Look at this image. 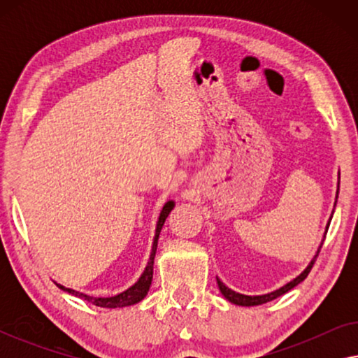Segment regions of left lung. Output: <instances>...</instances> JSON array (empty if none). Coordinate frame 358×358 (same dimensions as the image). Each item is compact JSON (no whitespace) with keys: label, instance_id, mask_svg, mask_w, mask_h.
Instances as JSON below:
<instances>
[{"label":"left lung","instance_id":"left-lung-1","mask_svg":"<svg viewBox=\"0 0 358 358\" xmlns=\"http://www.w3.org/2000/svg\"><path fill=\"white\" fill-rule=\"evenodd\" d=\"M339 180H341V174H339ZM337 195H339V182H337L336 203H337ZM336 203H334V207H336ZM332 213H334V210H332ZM331 220H332V215H331L329 222H327V224H326V231H324V236H322V241H324V238H326V233H327V228H329V223H331ZM322 241H321V244H320V248H317V251H316V254H315V257L311 259V262L308 264L305 271H303V272H301L300 275H298V277L293 278V280L288 282L287 285H283V287L278 288V290H273V292H271V293H266V295H243V293H238V292L231 290V288H228V287L224 285V283H223L222 280H220V278L217 277V283H218V288H220V292H222V295H223L224 298H227V300H228L229 303H233V305H238V306H257V305H264V303H267V301H272V300H275V298L282 296L283 293L290 292L293 287H296L298 283L303 282V280H305V278L308 277V273H310L311 267H313V264H315V261H316L317 254H320V251H321Z\"/></svg>","mask_w":358,"mask_h":358}]
</instances>
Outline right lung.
Returning a JSON list of instances; mask_svg holds the SVG:
<instances>
[{
	"mask_svg": "<svg viewBox=\"0 0 358 358\" xmlns=\"http://www.w3.org/2000/svg\"><path fill=\"white\" fill-rule=\"evenodd\" d=\"M174 205H176L174 200H168V202L163 205V208H161L159 218H158V222H156L155 238H153V244H151L148 264H146L145 271L140 275L138 280H136L131 287L127 288V290H124L122 293H119V295H114V296H91V295H86V293L73 290V288L63 287V285H60V283H57V287L62 288L63 292L71 293V295H75L78 298H81V300L90 301V303H92V305L101 306V308H125V306H131V305H136V303H140L146 295H148L151 280H153V264H155V256H156V248H158L159 233H161V229H163V224L166 222V218H168V215L171 213V210L174 208Z\"/></svg>",
	"mask_w": 358,
	"mask_h": 358,
	"instance_id": "add662e5",
	"label": "right lung"
}]
</instances>
